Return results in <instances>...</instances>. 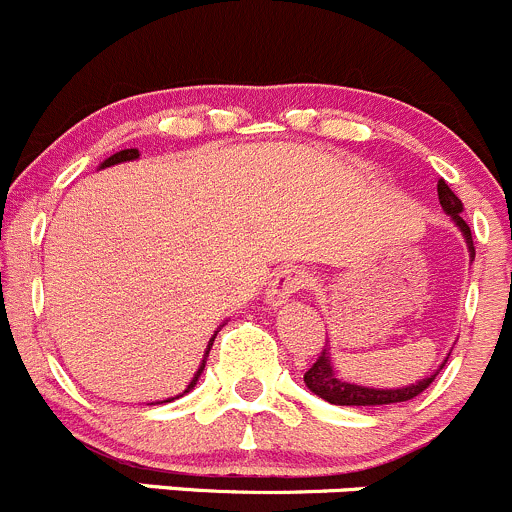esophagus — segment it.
I'll return each instance as SVG.
<instances>
[{
  "mask_svg": "<svg viewBox=\"0 0 512 512\" xmlns=\"http://www.w3.org/2000/svg\"><path fill=\"white\" fill-rule=\"evenodd\" d=\"M311 283H313L311 271H306L303 266H286L273 276L271 283H268L266 301L271 303V306H278V303L286 301L288 296L303 291V288H308Z\"/></svg>",
  "mask_w": 512,
  "mask_h": 512,
  "instance_id": "1",
  "label": "esophagus"
}]
</instances>
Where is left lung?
<instances>
[{
	"label": "left lung",
	"mask_w": 512,
	"mask_h": 512,
	"mask_svg": "<svg viewBox=\"0 0 512 512\" xmlns=\"http://www.w3.org/2000/svg\"><path fill=\"white\" fill-rule=\"evenodd\" d=\"M438 199H440V206H443L445 214H450V219L455 221V226L463 231L465 244H468V249H470V256L475 258L473 234H470V226L465 224L463 216H460L463 204H460L458 196L450 191V186L445 184L443 179L438 181ZM435 376H438V371H435L430 378L418 381L416 386L396 388V391H378V388L353 386V383H346V381H341V378H336V373H333V368H331V358H328V348L323 346V351L318 353V358L313 361V366L303 373V381H306V386L311 388L316 396H321L323 401L333 403V406H388V403H403V401H411V398L421 396L430 383H433Z\"/></svg>",
	"instance_id": "obj_1"
}]
</instances>
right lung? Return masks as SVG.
<instances>
[{
	"instance_id": "1",
	"label": "right lung",
	"mask_w": 512,
	"mask_h": 512,
	"mask_svg": "<svg viewBox=\"0 0 512 512\" xmlns=\"http://www.w3.org/2000/svg\"><path fill=\"white\" fill-rule=\"evenodd\" d=\"M131 159H139V149H124V151H119V154L109 156V159H106L104 164H101V169H104V166H114V164H121V161H131ZM214 338H216V336H214ZM209 351H211V343H209V348H206V356H209ZM204 366H206V358H204V363H201L199 371H196L194 381L189 383V388H186L184 393H189L191 388L196 386V381H199V376H201V371H204ZM169 401H174V398H169ZM169 401H164V403H169Z\"/></svg>"
}]
</instances>
